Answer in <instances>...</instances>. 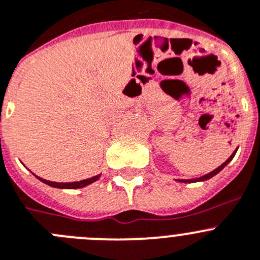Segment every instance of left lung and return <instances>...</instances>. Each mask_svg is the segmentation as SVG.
Here are the masks:
<instances>
[{"label":"left lung","instance_id":"obj_1","mask_svg":"<svg viewBox=\"0 0 260 260\" xmlns=\"http://www.w3.org/2000/svg\"><path fill=\"white\" fill-rule=\"evenodd\" d=\"M236 152H237V151H235V152H233V153L231 154V156H230V158H228L227 161H225V162H223L222 165L219 166V168H216L215 170H213V171H211V173L206 174V175H202V177H200V178H194V179H178V182H180V183H194V182H204V180H208V179H210V178H213L214 175H216V174H218L219 171H222L223 169H224L225 166H227L228 164H230L231 161H232V158H233V157H235Z\"/></svg>","mask_w":260,"mask_h":260}]
</instances>
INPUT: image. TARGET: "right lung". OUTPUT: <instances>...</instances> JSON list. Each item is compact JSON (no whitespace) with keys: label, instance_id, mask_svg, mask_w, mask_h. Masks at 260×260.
<instances>
[{"label":"right lung","instance_id":"right-lung-1","mask_svg":"<svg viewBox=\"0 0 260 260\" xmlns=\"http://www.w3.org/2000/svg\"><path fill=\"white\" fill-rule=\"evenodd\" d=\"M37 177V175H36ZM101 178V174L99 175H95V177L89 178V179H85V180H80V182H72V183H56V182H50V180L46 179H42V178L37 177V179L41 180L42 183L45 184L50 185V187H54V188H61V189H77V188H82V187H86V185L91 184V183L96 182L98 179Z\"/></svg>","mask_w":260,"mask_h":260}]
</instances>
